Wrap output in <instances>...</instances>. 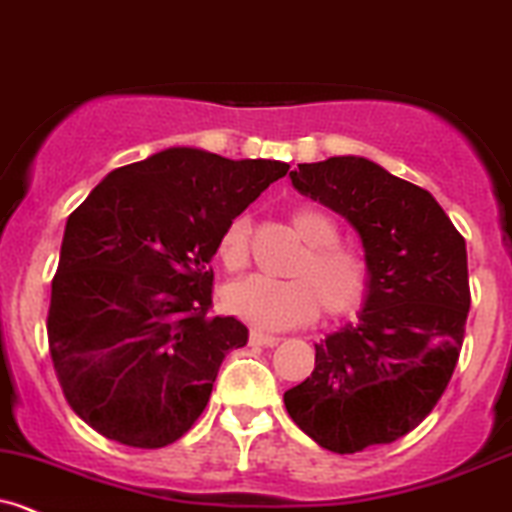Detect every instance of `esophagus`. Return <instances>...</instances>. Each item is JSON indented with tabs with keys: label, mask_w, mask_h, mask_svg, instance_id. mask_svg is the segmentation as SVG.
Masks as SVG:
<instances>
[{
	"label": "esophagus",
	"mask_w": 512,
	"mask_h": 512,
	"mask_svg": "<svg viewBox=\"0 0 512 512\" xmlns=\"http://www.w3.org/2000/svg\"><path fill=\"white\" fill-rule=\"evenodd\" d=\"M279 338L270 336V333H260V331H252L250 333V346H277Z\"/></svg>",
	"instance_id": "34e87169"
}]
</instances>
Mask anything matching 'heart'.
<instances>
[{"label":"heart","instance_id":"heart-1","mask_svg":"<svg viewBox=\"0 0 512 512\" xmlns=\"http://www.w3.org/2000/svg\"><path fill=\"white\" fill-rule=\"evenodd\" d=\"M292 228L306 250L292 265V279L247 274L225 284L220 301L228 314L260 331H284L316 319L319 306L328 316L358 309L368 292V265L358 252L338 245V228L319 208L292 211ZM250 223L245 215L230 220L218 238V257L228 270L247 262Z\"/></svg>","mask_w":512,"mask_h":512}]
</instances>
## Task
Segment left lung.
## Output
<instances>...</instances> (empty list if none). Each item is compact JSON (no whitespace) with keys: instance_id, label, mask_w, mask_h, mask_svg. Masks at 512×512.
Returning a JSON list of instances; mask_svg holds the SVG:
<instances>
[{"instance_id":"obj_1","label":"left lung","mask_w":512,"mask_h":512,"mask_svg":"<svg viewBox=\"0 0 512 512\" xmlns=\"http://www.w3.org/2000/svg\"><path fill=\"white\" fill-rule=\"evenodd\" d=\"M292 186L353 225L368 292L358 324L316 343V368L284 392L297 427L336 454L412 432L444 395L469 316L466 242L424 188L363 157L289 171Z\"/></svg>"}]
</instances>
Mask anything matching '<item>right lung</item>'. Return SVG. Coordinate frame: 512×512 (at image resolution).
Here are the masks:
<instances>
[{
	"label": "right lung",
	"mask_w": 512,
	"mask_h": 512,
	"mask_svg": "<svg viewBox=\"0 0 512 512\" xmlns=\"http://www.w3.org/2000/svg\"><path fill=\"white\" fill-rule=\"evenodd\" d=\"M289 164L171 147L110 171L68 215L48 346L68 405L134 449L174 444L206 410L225 353L247 343L211 316L213 255L230 220Z\"/></svg>",
	"instance_id": "right-lung-1"
}]
</instances>
